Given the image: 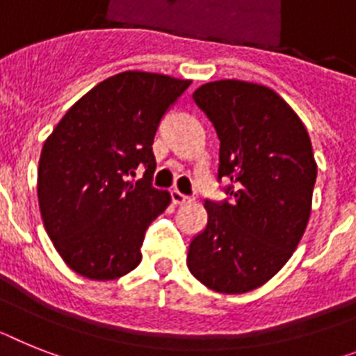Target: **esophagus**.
I'll use <instances>...</instances> for the list:
<instances>
[{
	"label": "esophagus",
	"mask_w": 356,
	"mask_h": 356,
	"mask_svg": "<svg viewBox=\"0 0 356 356\" xmlns=\"http://www.w3.org/2000/svg\"><path fill=\"white\" fill-rule=\"evenodd\" d=\"M170 195H172L173 204H190V202L193 201L192 197L184 195V193H181L179 190H172V192H170Z\"/></svg>",
	"instance_id": "1"
}]
</instances>
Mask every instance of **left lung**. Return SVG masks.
Segmentation results:
<instances>
[{
  "mask_svg": "<svg viewBox=\"0 0 356 356\" xmlns=\"http://www.w3.org/2000/svg\"><path fill=\"white\" fill-rule=\"evenodd\" d=\"M219 137L217 181L228 199H206L208 224L188 248V270L219 293L259 288L288 262L312 213L316 163L306 127L268 86L222 79L193 92Z\"/></svg>",
  "mask_w": 356,
  "mask_h": 356,
  "instance_id": "obj_1",
  "label": "left lung"
}]
</instances>
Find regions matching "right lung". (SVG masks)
I'll list each match as a JSON object with an SVG mask.
<instances>
[{
  "instance_id": "right-lung-1",
  "label": "right lung",
  "mask_w": 356,
  "mask_h": 356,
  "mask_svg": "<svg viewBox=\"0 0 356 356\" xmlns=\"http://www.w3.org/2000/svg\"><path fill=\"white\" fill-rule=\"evenodd\" d=\"M192 81L128 70L77 101L44 141L38 199L61 259L92 280H113L141 262L152 220L170 193L152 184L161 119ZM145 168L139 181L137 169Z\"/></svg>"
}]
</instances>
